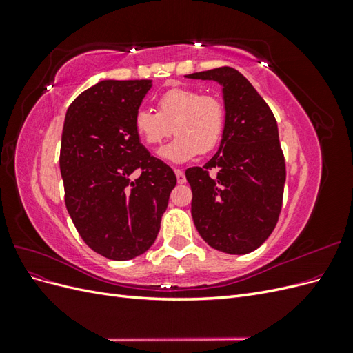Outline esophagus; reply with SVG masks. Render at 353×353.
<instances>
[{"label": "esophagus", "instance_id": "34e87169", "mask_svg": "<svg viewBox=\"0 0 353 353\" xmlns=\"http://www.w3.org/2000/svg\"><path fill=\"white\" fill-rule=\"evenodd\" d=\"M175 174H176V181L178 184H184L185 183V175L181 169H175Z\"/></svg>", "mask_w": 353, "mask_h": 353}]
</instances>
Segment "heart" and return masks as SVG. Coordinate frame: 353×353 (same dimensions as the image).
Listing matches in <instances>:
<instances>
[{"instance_id": "1", "label": "heart", "mask_w": 353, "mask_h": 353, "mask_svg": "<svg viewBox=\"0 0 353 353\" xmlns=\"http://www.w3.org/2000/svg\"><path fill=\"white\" fill-rule=\"evenodd\" d=\"M157 112L140 109L134 116V130L148 147H159L178 134L162 156L172 162L210 153L221 143L227 126V109L215 94L193 88H170L156 100Z\"/></svg>"}]
</instances>
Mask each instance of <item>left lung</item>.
<instances>
[{"label":"left lung","mask_w":353,"mask_h":353,"mask_svg":"<svg viewBox=\"0 0 353 353\" xmlns=\"http://www.w3.org/2000/svg\"><path fill=\"white\" fill-rule=\"evenodd\" d=\"M187 78L218 81L227 109L216 154L185 170L194 225L213 249L250 253L271 236L283 206L285 160L275 116L236 69L222 66Z\"/></svg>","instance_id":"1"}]
</instances>
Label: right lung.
<instances>
[{"label":"right lung","mask_w":353,"mask_h":353,"mask_svg":"<svg viewBox=\"0 0 353 353\" xmlns=\"http://www.w3.org/2000/svg\"><path fill=\"white\" fill-rule=\"evenodd\" d=\"M152 81H101L69 105L60 147L65 203L94 252L128 261L150 249L176 176L134 130ZM135 170L139 176L130 175Z\"/></svg>","instance_id":"right-lung-1"}]
</instances>
